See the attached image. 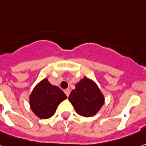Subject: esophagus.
<instances>
[{"label":"esophagus","mask_w":146,"mask_h":146,"mask_svg":"<svg viewBox=\"0 0 146 146\" xmlns=\"http://www.w3.org/2000/svg\"><path fill=\"white\" fill-rule=\"evenodd\" d=\"M64 93H66V95L69 96H70V89H66L65 90H64Z\"/></svg>","instance_id":"esophagus-1"}]
</instances>
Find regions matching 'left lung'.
<instances>
[{
    "mask_svg": "<svg viewBox=\"0 0 146 146\" xmlns=\"http://www.w3.org/2000/svg\"><path fill=\"white\" fill-rule=\"evenodd\" d=\"M70 94L69 100L79 115L93 116L101 109L104 97L94 82L84 77L75 86Z\"/></svg>",
    "mask_w": 146,
    "mask_h": 146,
    "instance_id": "left-lung-1",
    "label": "left lung"
}]
</instances>
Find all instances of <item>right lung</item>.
I'll return each mask as SVG.
<instances>
[{
	"label": "right lung",
	"mask_w": 146,
	"mask_h": 146,
	"mask_svg": "<svg viewBox=\"0 0 146 146\" xmlns=\"http://www.w3.org/2000/svg\"><path fill=\"white\" fill-rule=\"evenodd\" d=\"M66 99V96L60 88L44 79L33 89L30 96V105L39 118L48 119L54 115L59 104Z\"/></svg>",
	"instance_id": "1"
}]
</instances>
